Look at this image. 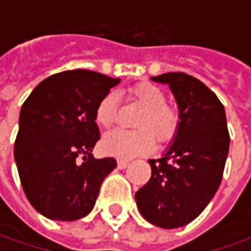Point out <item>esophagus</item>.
<instances>
[{"mask_svg": "<svg viewBox=\"0 0 251 251\" xmlns=\"http://www.w3.org/2000/svg\"><path fill=\"white\" fill-rule=\"evenodd\" d=\"M128 160H126V159H119L117 160V166H119V169H126L127 166H128Z\"/></svg>", "mask_w": 251, "mask_h": 251, "instance_id": "34e87169", "label": "esophagus"}]
</instances>
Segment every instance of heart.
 I'll return each mask as SVG.
<instances>
[{"label":"heart","instance_id":"obj_1","mask_svg":"<svg viewBox=\"0 0 251 251\" xmlns=\"http://www.w3.org/2000/svg\"><path fill=\"white\" fill-rule=\"evenodd\" d=\"M131 100L140 107L134 127L137 131H113L101 140V150L104 153L130 159L132 156L148 153L153 150L155 141L166 142L172 140L177 131V110L166 104L163 91L153 83L144 82L134 86L130 91ZM96 123L103 128H110L117 119V93H106L95 110Z\"/></svg>","mask_w":251,"mask_h":251}]
</instances>
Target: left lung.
I'll use <instances>...</instances> for the list:
<instances>
[{
    "instance_id": "obj_1",
    "label": "left lung",
    "mask_w": 251,
    "mask_h": 251,
    "mask_svg": "<svg viewBox=\"0 0 251 251\" xmlns=\"http://www.w3.org/2000/svg\"><path fill=\"white\" fill-rule=\"evenodd\" d=\"M169 85L178 109L177 131L159 159H150V181L135 193L150 224L163 229L194 221L214 198L229 152L225 107L197 78L183 73L152 76Z\"/></svg>"
}]
</instances>
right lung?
<instances>
[{"label":"right lung","mask_w":251,"mask_h":251,"mask_svg":"<svg viewBox=\"0 0 251 251\" xmlns=\"http://www.w3.org/2000/svg\"><path fill=\"white\" fill-rule=\"evenodd\" d=\"M119 83L95 71H64L42 81L22 104L15 162L26 197L43 217L76 221L95 207L101 181L117 166L114 158L92 153L100 140L95 110Z\"/></svg>","instance_id":"obj_1"}]
</instances>
